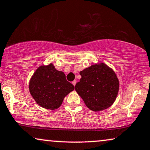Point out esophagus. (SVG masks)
Masks as SVG:
<instances>
[{
  "label": "esophagus",
  "mask_w": 150,
  "mask_h": 150,
  "mask_svg": "<svg viewBox=\"0 0 150 150\" xmlns=\"http://www.w3.org/2000/svg\"><path fill=\"white\" fill-rule=\"evenodd\" d=\"M72 84H73L74 85V86H75V84H76V81H75V80L73 81H72Z\"/></svg>",
  "instance_id": "1"
}]
</instances>
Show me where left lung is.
Wrapping results in <instances>:
<instances>
[{"instance_id":"8db88e82","label":"left lung","mask_w":150,"mask_h":150,"mask_svg":"<svg viewBox=\"0 0 150 150\" xmlns=\"http://www.w3.org/2000/svg\"><path fill=\"white\" fill-rule=\"evenodd\" d=\"M79 74L81 78L75 85V91L89 109L100 111L113 105L118 93L119 80L112 69L100 62Z\"/></svg>"}]
</instances>
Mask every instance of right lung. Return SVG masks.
Instances as JSON below:
<instances>
[{
	"label": "right lung",
	"mask_w": 150,
	"mask_h": 150,
	"mask_svg": "<svg viewBox=\"0 0 150 150\" xmlns=\"http://www.w3.org/2000/svg\"><path fill=\"white\" fill-rule=\"evenodd\" d=\"M74 89L64 72L57 71L52 64L39 66L29 82L30 93L35 102L50 110L58 109L64 98Z\"/></svg>",
	"instance_id": "add662e5"
}]
</instances>
